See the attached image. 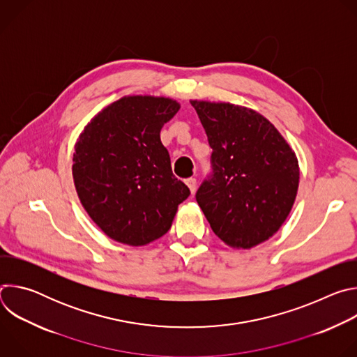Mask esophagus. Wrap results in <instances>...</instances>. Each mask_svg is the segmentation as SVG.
<instances>
[{
	"instance_id": "obj_1",
	"label": "esophagus",
	"mask_w": 357,
	"mask_h": 357,
	"mask_svg": "<svg viewBox=\"0 0 357 357\" xmlns=\"http://www.w3.org/2000/svg\"><path fill=\"white\" fill-rule=\"evenodd\" d=\"M185 183H186V186L189 188V190H190L192 193L196 190V179H195V178H189V179H186V181H185Z\"/></svg>"
}]
</instances>
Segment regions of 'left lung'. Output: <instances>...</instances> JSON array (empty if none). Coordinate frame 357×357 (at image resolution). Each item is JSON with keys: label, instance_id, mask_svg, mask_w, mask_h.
Masks as SVG:
<instances>
[{"label": "left lung", "instance_id": "8db88e82", "mask_svg": "<svg viewBox=\"0 0 357 357\" xmlns=\"http://www.w3.org/2000/svg\"><path fill=\"white\" fill-rule=\"evenodd\" d=\"M213 149V175L196 192L213 233L248 250L273 237L298 192L294 149L270 120L226 101L190 100Z\"/></svg>", "mask_w": 357, "mask_h": 357}]
</instances>
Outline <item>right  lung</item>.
Listing matches in <instances>:
<instances>
[{"label":"right lung","mask_w":357,"mask_h":357,"mask_svg":"<svg viewBox=\"0 0 357 357\" xmlns=\"http://www.w3.org/2000/svg\"><path fill=\"white\" fill-rule=\"evenodd\" d=\"M181 109L162 96H124L80 132L72 174L82 206L114 241L139 247L172 226L188 186L171 169L161 130Z\"/></svg>","instance_id":"add662e5"}]
</instances>
